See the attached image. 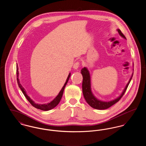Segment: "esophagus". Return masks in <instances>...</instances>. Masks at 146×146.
Listing matches in <instances>:
<instances>
[{"label":"esophagus","mask_w":146,"mask_h":146,"mask_svg":"<svg viewBox=\"0 0 146 146\" xmlns=\"http://www.w3.org/2000/svg\"><path fill=\"white\" fill-rule=\"evenodd\" d=\"M79 66H80V62L78 61V62L74 63V65H73V68H74L75 70H77V69L79 68Z\"/></svg>","instance_id":"esophagus-1"}]
</instances>
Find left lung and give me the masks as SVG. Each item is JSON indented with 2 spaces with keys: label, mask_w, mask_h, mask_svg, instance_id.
Returning <instances> with one entry per match:
<instances>
[{
  "label": "left lung",
  "mask_w": 146,
  "mask_h": 146,
  "mask_svg": "<svg viewBox=\"0 0 146 146\" xmlns=\"http://www.w3.org/2000/svg\"><path fill=\"white\" fill-rule=\"evenodd\" d=\"M118 32L121 36L123 38H125V35L123 34L121 31L120 29H118ZM81 73L83 76V84H82V88H83V93L84 97L85 98L87 103L91 107L97 109V110H106L109 107H111L113 104H116L121 99V98L125 94V91L126 90L128 85L130 83L132 76L130 78L129 83L126 85L125 89L123 91L121 95L118 97L117 99L113 100L109 102H103L97 100L96 97L94 96L92 94L91 90L90 76L89 74V72L86 67H84L81 70Z\"/></svg>",
  "instance_id": "left-lung-1"
}]
</instances>
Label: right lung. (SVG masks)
<instances>
[{
	"label": "right lung",
	"instance_id": "1",
	"mask_svg": "<svg viewBox=\"0 0 146 146\" xmlns=\"http://www.w3.org/2000/svg\"><path fill=\"white\" fill-rule=\"evenodd\" d=\"M16 74H17V83H18V85H19V86L21 89L22 92H23V94H24L25 96L27 98V100L29 102V103L32 104L33 107H35V108H37V109H39V110H42V111H49V110H50L54 108V107H55L57 104H59V102L61 101V99L62 98V96L63 93V91H64V88H65L66 84H67V82H68V81L69 80V78H70V73L68 76L67 77L66 82L64 84V85H63L61 90L60 91V92H59L58 95L56 96V97L53 101H52L50 103H48V104H36L35 103L34 101H33L30 98V97H29L28 95H27V94L26 92V90H25V89L22 87V86L21 85V84L20 83V82H19V71H18L17 65V67H16Z\"/></svg>",
	"mask_w": 146,
	"mask_h": 146
}]
</instances>
